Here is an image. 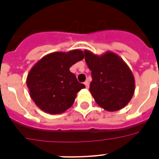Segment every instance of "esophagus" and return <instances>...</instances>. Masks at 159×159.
I'll use <instances>...</instances> for the list:
<instances>
[{
	"label": "esophagus",
	"mask_w": 159,
	"mask_h": 159,
	"mask_svg": "<svg viewBox=\"0 0 159 159\" xmlns=\"http://www.w3.org/2000/svg\"><path fill=\"white\" fill-rule=\"evenodd\" d=\"M84 84H85V86H86V87H87V88H89V82H87V81H86V82H84Z\"/></svg>",
	"instance_id": "34e87169"
}]
</instances>
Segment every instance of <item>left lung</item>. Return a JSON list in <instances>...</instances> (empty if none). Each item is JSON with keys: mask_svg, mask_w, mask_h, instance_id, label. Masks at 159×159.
Wrapping results in <instances>:
<instances>
[{"mask_svg": "<svg viewBox=\"0 0 159 159\" xmlns=\"http://www.w3.org/2000/svg\"><path fill=\"white\" fill-rule=\"evenodd\" d=\"M85 61L92 71L90 92L98 106L116 111L130 102L134 93V77L125 62L116 53L107 51L97 55L85 50Z\"/></svg>", "mask_w": 159, "mask_h": 159, "instance_id": "8db88e82", "label": "left lung"}]
</instances>
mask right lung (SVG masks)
<instances>
[{"label": "right lung", "mask_w": 159, "mask_h": 159, "mask_svg": "<svg viewBox=\"0 0 159 159\" xmlns=\"http://www.w3.org/2000/svg\"><path fill=\"white\" fill-rule=\"evenodd\" d=\"M80 49L45 55L29 72L26 84L36 106L46 113L61 114L73 105L77 93L85 88L69 68L83 59Z\"/></svg>", "instance_id": "add662e5"}]
</instances>
